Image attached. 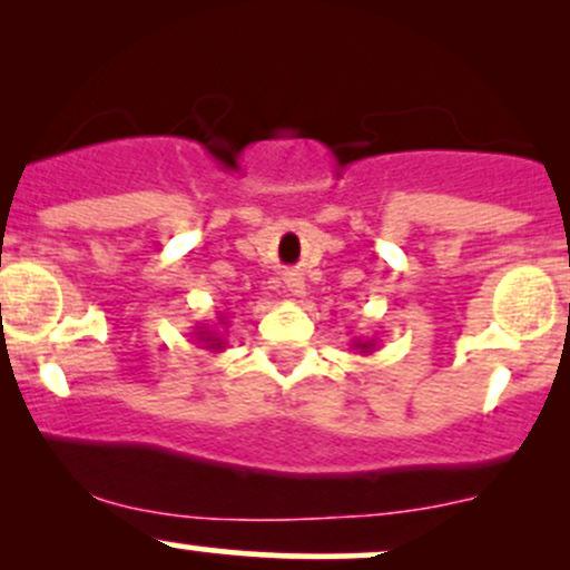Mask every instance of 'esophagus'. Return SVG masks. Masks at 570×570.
<instances>
[{
	"instance_id": "34e87169",
	"label": "esophagus",
	"mask_w": 570,
	"mask_h": 570,
	"mask_svg": "<svg viewBox=\"0 0 570 570\" xmlns=\"http://www.w3.org/2000/svg\"><path fill=\"white\" fill-rule=\"evenodd\" d=\"M286 289H289L292 297H303V294H305L303 278L294 276V273H289V276H286Z\"/></svg>"
}]
</instances>
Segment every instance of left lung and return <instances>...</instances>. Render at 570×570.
I'll return each mask as SVG.
<instances>
[{
    "mask_svg": "<svg viewBox=\"0 0 570 570\" xmlns=\"http://www.w3.org/2000/svg\"><path fill=\"white\" fill-rule=\"evenodd\" d=\"M351 348L362 353V356H367V353H372V351L377 348V337H353L351 340Z\"/></svg>",
    "mask_w": 570,
    "mask_h": 570,
    "instance_id": "left-lung-1",
    "label": "left lung"
}]
</instances>
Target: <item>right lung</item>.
Wrapping results in <instances>:
<instances>
[{
  "instance_id": "1",
  "label": "right lung",
  "mask_w": 570,
  "mask_h": 570,
  "mask_svg": "<svg viewBox=\"0 0 570 570\" xmlns=\"http://www.w3.org/2000/svg\"><path fill=\"white\" fill-rule=\"evenodd\" d=\"M219 326H227V316L219 318ZM193 335H195V340H198V343H200V348H206V351H212V353H219V351L227 348L225 335H222L219 330H212V326H206V324L195 326Z\"/></svg>"
}]
</instances>
